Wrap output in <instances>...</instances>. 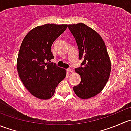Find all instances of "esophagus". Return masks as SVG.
Returning <instances> with one entry per match:
<instances>
[{"label": "esophagus", "instance_id": "1", "mask_svg": "<svg viewBox=\"0 0 131 131\" xmlns=\"http://www.w3.org/2000/svg\"><path fill=\"white\" fill-rule=\"evenodd\" d=\"M67 70L68 73H72V72H73V70H72V68H68Z\"/></svg>", "mask_w": 131, "mask_h": 131}]
</instances>
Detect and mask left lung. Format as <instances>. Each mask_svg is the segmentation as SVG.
<instances>
[{"label":"left lung","instance_id":"left-lung-1","mask_svg":"<svg viewBox=\"0 0 131 131\" xmlns=\"http://www.w3.org/2000/svg\"><path fill=\"white\" fill-rule=\"evenodd\" d=\"M68 28L76 40L81 66L75 68L81 81L73 87L78 97L88 99L100 93L109 79L111 62L106 46L96 31L84 23L68 25Z\"/></svg>","mask_w":131,"mask_h":131}]
</instances>
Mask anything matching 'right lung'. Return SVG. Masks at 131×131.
I'll return each mask as SVG.
<instances>
[{
	"mask_svg": "<svg viewBox=\"0 0 131 131\" xmlns=\"http://www.w3.org/2000/svg\"><path fill=\"white\" fill-rule=\"evenodd\" d=\"M68 27L67 25L46 24L29 31L21 45L17 60L19 78L29 92L47 100L66 77L64 69L51 63V46Z\"/></svg>",
	"mask_w": 131,
	"mask_h": 131,
	"instance_id": "right-lung-1",
	"label": "right lung"
}]
</instances>
